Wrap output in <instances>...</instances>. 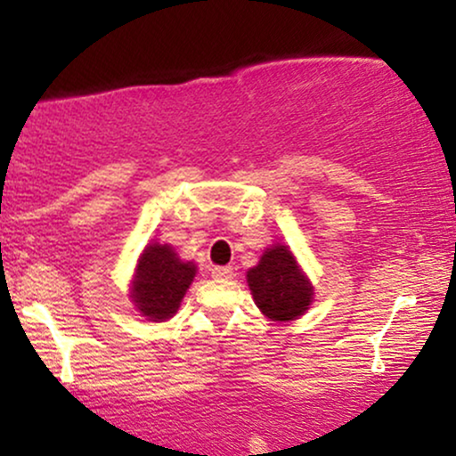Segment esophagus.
Wrapping results in <instances>:
<instances>
[{
    "instance_id": "obj_1",
    "label": "esophagus",
    "mask_w": 456,
    "mask_h": 456,
    "mask_svg": "<svg viewBox=\"0 0 456 456\" xmlns=\"http://www.w3.org/2000/svg\"><path fill=\"white\" fill-rule=\"evenodd\" d=\"M211 276L217 278V280L232 278V267H230V265H216L214 270H211Z\"/></svg>"
}]
</instances>
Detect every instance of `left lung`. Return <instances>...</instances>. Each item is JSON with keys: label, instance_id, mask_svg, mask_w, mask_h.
Listing matches in <instances>:
<instances>
[{"label": "left lung", "instance_id": "8db88e82", "mask_svg": "<svg viewBox=\"0 0 456 456\" xmlns=\"http://www.w3.org/2000/svg\"><path fill=\"white\" fill-rule=\"evenodd\" d=\"M247 284L261 314L272 322H292L314 303V284L282 242L267 247L259 264L247 272Z\"/></svg>", "mask_w": 456, "mask_h": 456}]
</instances>
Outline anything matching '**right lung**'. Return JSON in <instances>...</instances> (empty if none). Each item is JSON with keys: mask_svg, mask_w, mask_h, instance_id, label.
Returning a JSON list of instances; mask_svg holds the SVG:
<instances>
[{"mask_svg": "<svg viewBox=\"0 0 456 456\" xmlns=\"http://www.w3.org/2000/svg\"><path fill=\"white\" fill-rule=\"evenodd\" d=\"M195 276V261H183L172 245L153 240L139 255L128 297L145 320L167 322L176 315Z\"/></svg>", "mask_w": 456, "mask_h": 456, "instance_id": "obj_1", "label": "right lung"}]
</instances>
